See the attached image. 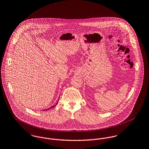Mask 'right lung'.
Masks as SVG:
<instances>
[{
  "label": "right lung",
  "instance_id": "1",
  "mask_svg": "<svg viewBox=\"0 0 149 149\" xmlns=\"http://www.w3.org/2000/svg\"><path fill=\"white\" fill-rule=\"evenodd\" d=\"M58 100H59V99H58V101H57V102L56 104H55V105H54V106H52V107H50V108H48V109H50V108H53V107H55V106H56V105L57 104V103H58ZM47 109H44V110H43V111H45V110H47Z\"/></svg>",
  "mask_w": 149,
  "mask_h": 149
}]
</instances>
